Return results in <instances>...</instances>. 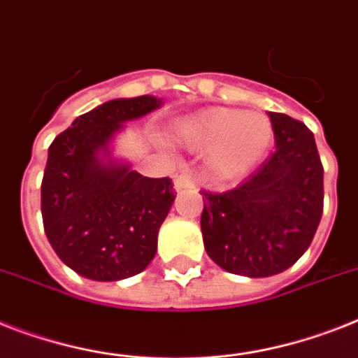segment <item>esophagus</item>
<instances>
[{
	"label": "esophagus",
	"instance_id": "obj_1",
	"mask_svg": "<svg viewBox=\"0 0 358 358\" xmlns=\"http://www.w3.org/2000/svg\"><path fill=\"white\" fill-rule=\"evenodd\" d=\"M194 185H196L194 174L189 173V171H182V173L176 174V178H174V187L176 189H187L194 187Z\"/></svg>",
	"mask_w": 358,
	"mask_h": 358
}]
</instances>
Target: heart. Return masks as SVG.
Wrapping results in <instances>:
<instances>
[{"instance_id": "b5f03b06", "label": "heart", "mask_w": 358, "mask_h": 358, "mask_svg": "<svg viewBox=\"0 0 358 358\" xmlns=\"http://www.w3.org/2000/svg\"><path fill=\"white\" fill-rule=\"evenodd\" d=\"M173 138L191 149L209 147V171L219 178H234L268 150L274 129L264 113L208 108L174 124Z\"/></svg>"}]
</instances>
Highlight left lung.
Here are the masks:
<instances>
[{
    "instance_id": "8db88e82",
    "label": "left lung",
    "mask_w": 358,
    "mask_h": 358,
    "mask_svg": "<svg viewBox=\"0 0 358 358\" xmlns=\"http://www.w3.org/2000/svg\"><path fill=\"white\" fill-rule=\"evenodd\" d=\"M275 149L237 187L204 194L200 228L220 268L248 278L280 274L313 243L324 211V167L301 121L268 112Z\"/></svg>"
}]
</instances>
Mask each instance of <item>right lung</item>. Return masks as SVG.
<instances>
[{"instance_id": "add662e5", "label": "right lung", "mask_w": 358, "mask_h": 358, "mask_svg": "<svg viewBox=\"0 0 358 358\" xmlns=\"http://www.w3.org/2000/svg\"><path fill=\"white\" fill-rule=\"evenodd\" d=\"M162 106L141 95L113 99L75 119L49 147L42 180L43 229L64 264L95 281L143 272L174 202L171 178H147L112 159L123 123Z\"/></svg>"}]
</instances>
